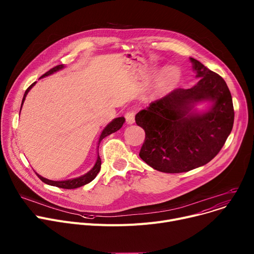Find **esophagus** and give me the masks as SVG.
<instances>
[{
  "mask_svg": "<svg viewBox=\"0 0 254 254\" xmlns=\"http://www.w3.org/2000/svg\"><path fill=\"white\" fill-rule=\"evenodd\" d=\"M134 115H136V111L130 110L126 113V120L128 125H131L134 123Z\"/></svg>",
  "mask_w": 254,
  "mask_h": 254,
  "instance_id": "obj_1",
  "label": "esophagus"
}]
</instances>
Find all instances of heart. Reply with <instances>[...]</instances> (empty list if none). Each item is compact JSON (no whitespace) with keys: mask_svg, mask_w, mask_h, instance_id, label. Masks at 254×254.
I'll list each match as a JSON object with an SVG mask.
<instances>
[{"mask_svg":"<svg viewBox=\"0 0 254 254\" xmlns=\"http://www.w3.org/2000/svg\"><path fill=\"white\" fill-rule=\"evenodd\" d=\"M174 79H175V77H174L172 74L167 73V74L163 77V84H164V86H167V84H171V83L174 81Z\"/></svg>","mask_w":254,"mask_h":254,"instance_id":"obj_1","label":"heart"}]
</instances>
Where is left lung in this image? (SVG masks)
Listing matches in <instances>:
<instances>
[{
    "label": "left lung",
    "instance_id": "left-lung-1",
    "mask_svg": "<svg viewBox=\"0 0 254 254\" xmlns=\"http://www.w3.org/2000/svg\"><path fill=\"white\" fill-rule=\"evenodd\" d=\"M200 80L191 89H176L141 110L136 124L145 130L140 157L154 170L179 174L214 158L226 143L234 124L230 90L222 76L190 58ZM210 102L198 114L193 106Z\"/></svg>",
    "mask_w": 254,
    "mask_h": 254
}]
</instances>
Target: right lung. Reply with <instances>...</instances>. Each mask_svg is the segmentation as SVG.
Returning <instances> with one entry per match:
<instances>
[{
  "label": "right lung",
  "mask_w": 254,
  "mask_h": 254,
  "mask_svg": "<svg viewBox=\"0 0 254 254\" xmlns=\"http://www.w3.org/2000/svg\"><path fill=\"white\" fill-rule=\"evenodd\" d=\"M63 67H64L63 64L57 65V66L53 67L52 69H50L49 71H47L45 74H43L41 77H45V76H48V75H50V74H52V73H54V72H56V71L62 69ZM36 82H37V81H36ZM36 82H33L32 84H30V86L27 88V90L25 91L24 96H23V99H22L21 107H22V105H23V102H24V100H25V97H26L27 93L29 92V90H30L33 86H35ZM21 107H20V110H21ZM125 121H126L125 117L122 116V117L115 118V120H113L110 124H108V125L105 127V128L102 130V132H101V136H100V138H99L98 145L100 144V142L102 141L105 137L109 136V134H111L112 132H115V131H117L118 129H120V128L123 127V125L125 124ZM98 148H99V146H98ZM100 168H101V158H100V156H99V152H98L97 160H96L95 165L93 166L92 170L89 171L87 174H84L83 176H80V177H78V178L71 179V180H66V181H51V180H48V179L43 178L42 176H40V175H38V174H37V175H38V177L40 178V180H41L42 182H44L45 184H48V185H50V186H55V187L63 188V189H75V188H79V187H81V186H84V185L89 184L90 182H92V181L96 178V176L98 175V173L100 172Z\"/></svg>",
  "instance_id": "1"
}]
</instances>
